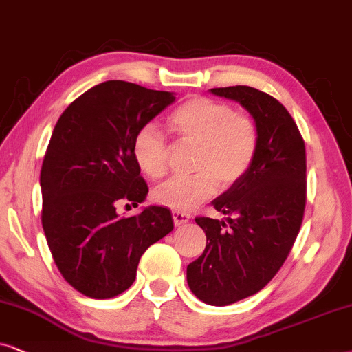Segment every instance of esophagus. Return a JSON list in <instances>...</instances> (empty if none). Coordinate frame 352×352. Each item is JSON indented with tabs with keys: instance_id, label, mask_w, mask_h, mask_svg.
<instances>
[{
	"instance_id": "obj_1",
	"label": "esophagus",
	"mask_w": 352,
	"mask_h": 352,
	"mask_svg": "<svg viewBox=\"0 0 352 352\" xmlns=\"http://www.w3.org/2000/svg\"><path fill=\"white\" fill-rule=\"evenodd\" d=\"M172 215H173V223H175V227H180V225L186 223L191 219V215L188 212H182V210H173Z\"/></svg>"
}]
</instances>
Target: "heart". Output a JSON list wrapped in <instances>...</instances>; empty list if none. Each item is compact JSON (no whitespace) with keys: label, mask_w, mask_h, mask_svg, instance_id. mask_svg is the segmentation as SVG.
I'll list each match as a JSON object with an SVG mask.
<instances>
[{"label":"heart","mask_w":352,"mask_h":352,"mask_svg":"<svg viewBox=\"0 0 352 352\" xmlns=\"http://www.w3.org/2000/svg\"><path fill=\"white\" fill-rule=\"evenodd\" d=\"M177 144L193 146L190 166L195 173L175 177L154 191V199L173 210H190L217 190L245 179L259 148V127L248 112L233 111L228 102L193 96L167 119ZM133 159L144 175L161 179L167 173L170 144L154 125H144L132 144Z\"/></svg>","instance_id":"b5f03b06"}]
</instances>
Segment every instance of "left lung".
<instances>
[{"label":"left lung","mask_w":352,"mask_h":352,"mask_svg":"<svg viewBox=\"0 0 352 352\" xmlns=\"http://www.w3.org/2000/svg\"><path fill=\"white\" fill-rule=\"evenodd\" d=\"M238 101L259 127V148L245 179L212 201L225 220L196 217L206 248L186 267L188 287L210 306L261 292L287 261L306 208V146L282 102L252 87L212 88Z\"/></svg>","instance_id":"obj_1"}]
</instances>
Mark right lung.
Masks as SVG:
<instances>
[{"label":"right lung","instance_id":"add662e5","mask_svg":"<svg viewBox=\"0 0 352 352\" xmlns=\"http://www.w3.org/2000/svg\"><path fill=\"white\" fill-rule=\"evenodd\" d=\"M173 101L170 91L107 80L70 102L53 130L40 173L41 225L60 275L88 298L129 289L143 252L173 230L167 208L116 212L146 198L133 138Z\"/></svg>","mask_w":352,"mask_h":352}]
</instances>
